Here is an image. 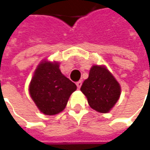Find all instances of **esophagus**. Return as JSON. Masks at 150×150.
I'll return each instance as SVG.
<instances>
[{
  "label": "esophagus",
  "instance_id": "esophagus-1",
  "mask_svg": "<svg viewBox=\"0 0 150 150\" xmlns=\"http://www.w3.org/2000/svg\"><path fill=\"white\" fill-rule=\"evenodd\" d=\"M76 85H77L78 88V89H79V88H81V86H82V81H78V83H76Z\"/></svg>",
  "mask_w": 150,
  "mask_h": 150
}]
</instances>
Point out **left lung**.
<instances>
[{
	"label": "left lung",
	"mask_w": 150,
	"mask_h": 150,
	"mask_svg": "<svg viewBox=\"0 0 150 150\" xmlns=\"http://www.w3.org/2000/svg\"><path fill=\"white\" fill-rule=\"evenodd\" d=\"M81 91L93 109L106 113L118 102L121 87L106 67L93 65L90 69L88 78L81 87Z\"/></svg>",
	"instance_id": "8db88e82"
}]
</instances>
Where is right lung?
<instances>
[{"label":"right lung","mask_w":150,"mask_h":150,"mask_svg":"<svg viewBox=\"0 0 150 150\" xmlns=\"http://www.w3.org/2000/svg\"><path fill=\"white\" fill-rule=\"evenodd\" d=\"M77 86L59 69V62L43 60L35 70L29 93L38 109L46 115L57 114L66 108Z\"/></svg>","instance_id":"right-lung-1"}]
</instances>
